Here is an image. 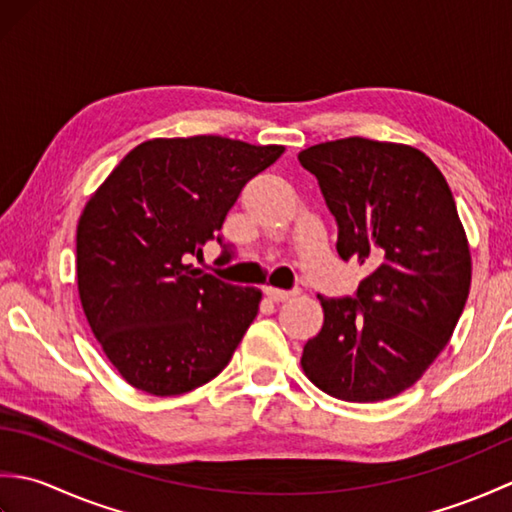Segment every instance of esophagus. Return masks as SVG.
Here are the masks:
<instances>
[{"instance_id":"obj_1","label":"esophagus","mask_w":512,"mask_h":512,"mask_svg":"<svg viewBox=\"0 0 512 512\" xmlns=\"http://www.w3.org/2000/svg\"><path fill=\"white\" fill-rule=\"evenodd\" d=\"M264 295H266L268 299H273V301H286V299H290V297L299 295V290H281V288L266 286V288H264Z\"/></svg>"}]
</instances>
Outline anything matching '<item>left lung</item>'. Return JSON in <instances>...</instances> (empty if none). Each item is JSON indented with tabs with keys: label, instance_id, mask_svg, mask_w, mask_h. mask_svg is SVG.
Here are the masks:
<instances>
[{
	"label": "left lung",
	"instance_id": "obj_1",
	"mask_svg": "<svg viewBox=\"0 0 512 512\" xmlns=\"http://www.w3.org/2000/svg\"><path fill=\"white\" fill-rule=\"evenodd\" d=\"M339 224L341 259L365 266L354 297H321L301 367L347 402L398 396L449 343L471 288L469 239L440 169L420 149L361 136L303 149Z\"/></svg>",
	"mask_w": 512,
	"mask_h": 512
}]
</instances>
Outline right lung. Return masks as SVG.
<instances>
[{
  "label": "right lung",
  "mask_w": 512,
  "mask_h": 512,
  "mask_svg": "<svg viewBox=\"0 0 512 512\" xmlns=\"http://www.w3.org/2000/svg\"><path fill=\"white\" fill-rule=\"evenodd\" d=\"M284 154L222 136L154 138L118 162L76 226V284L105 356L129 385L180 396L231 361L262 301L195 268L244 184ZM220 262H228L226 250Z\"/></svg>",
  "instance_id": "right-lung-1"
}]
</instances>
